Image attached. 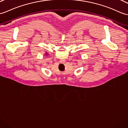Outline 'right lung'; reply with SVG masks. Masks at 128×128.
<instances>
[{"label": "right lung", "mask_w": 128, "mask_h": 128, "mask_svg": "<svg viewBox=\"0 0 128 128\" xmlns=\"http://www.w3.org/2000/svg\"><path fill=\"white\" fill-rule=\"evenodd\" d=\"M45 54V56H48L49 54H48V53H47V52H45V54Z\"/></svg>", "instance_id": "add662e5"}]
</instances>
